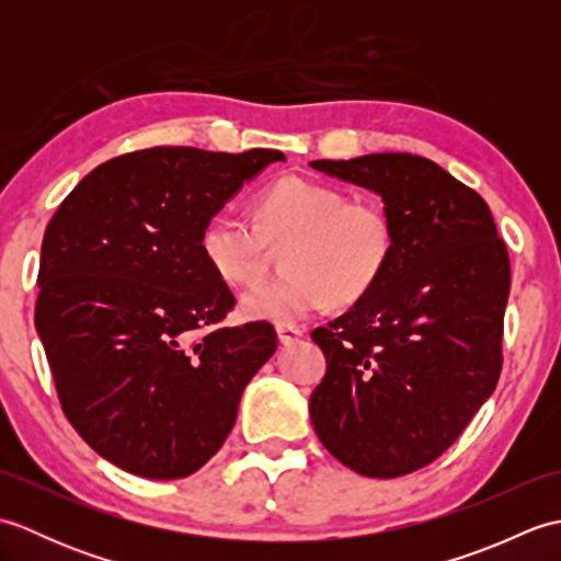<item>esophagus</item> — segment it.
<instances>
[{
    "label": "esophagus",
    "mask_w": 561,
    "mask_h": 561,
    "mask_svg": "<svg viewBox=\"0 0 561 561\" xmlns=\"http://www.w3.org/2000/svg\"><path fill=\"white\" fill-rule=\"evenodd\" d=\"M304 335H306V332L301 328H296V325H279L277 328V337H279L282 344H296V342L304 340Z\"/></svg>",
    "instance_id": "esophagus-1"
}]
</instances>
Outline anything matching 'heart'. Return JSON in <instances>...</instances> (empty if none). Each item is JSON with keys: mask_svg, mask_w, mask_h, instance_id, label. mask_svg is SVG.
Instances as JSON below:
<instances>
[{"mask_svg": "<svg viewBox=\"0 0 561 561\" xmlns=\"http://www.w3.org/2000/svg\"><path fill=\"white\" fill-rule=\"evenodd\" d=\"M282 248V279L257 282L241 296V316L294 325L337 299L356 301L378 282L392 253L388 211L368 199L306 175H284L262 190L255 226L233 217L211 219L202 255L229 284L253 282L267 245Z\"/></svg>", "mask_w": 561, "mask_h": 561, "instance_id": "heart-1", "label": "heart"}]
</instances>
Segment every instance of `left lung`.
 I'll return each mask as SVG.
<instances>
[{"label": "left lung", "mask_w": 561, "mask_h": 561, "mask_svg": "<svg viewBox=\"0 0 561 561\" xmlns=\"http://www.w3.org/2000/svg\"><path fill=\"white\" fill-rule=\"evenodd\" d=\"M371 190L392 224L378 282L313 330L325 376L311 392L318 438L366 478H400L436 460L502 374L511 265L486 202L412 153L311 161Z\"/></svg>", "instance_id": "left-lung-1"}]
</instances>
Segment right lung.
Wrapping results in <instances>:
<instances>
[{"label":"right lung","mask_w":561,"mask_h":561,"mask_svg":"<svg viewBox=\"0 0 561 561\" xmlns=\"http://www.w3.org/2000/svg\"><path fill=\"white\" fill-rule=\"evenodd\" d=\"M277 149L153 147L101 163L45 229L35 330L62 410L101 458L147 480L197 472L277 350L270 323L217 328L236 299L202 231ZM205 327L215 330L201 335Z\"/></svg>","instance_id":"obj_1"}]
</instances>
